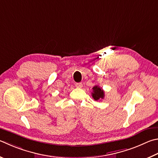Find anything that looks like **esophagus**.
Segmentation results:
<instances>
[{"label":"esophagus","instance_id":"1","mask_svg":"<svg viewBox=\"0 0 158 158\" xmlns=\"http://www.w3.org/2000/svg\"><path fill=\"white\" fill-rule=\"evenodd\" d=\"M75 86H76L77 88H82V86H83L82 83H76V84H75Z\"/></svg>","mask_w":158,"mask_h":158}]
</instances>
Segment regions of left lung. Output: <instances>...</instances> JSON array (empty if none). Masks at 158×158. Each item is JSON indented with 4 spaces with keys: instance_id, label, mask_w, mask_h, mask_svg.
<instances>
[{
    "instance_id": "8db88e82",
    "label": "left lung",
    "mask_w": 158,
    "mask_h": 158,
    "mask_svg": "<svg viewBox=\"0 0 158 158\" xmlns=\"http://www.w3.org/2000/svg\"><path fill=\"white\" fill-rule=\"evenodd\" d=\"M92 96L93 99L96 101L104 99V91L102 88H100L98 85H94L93 88V93H92Z\"/></svg>"
}]
</instances>
